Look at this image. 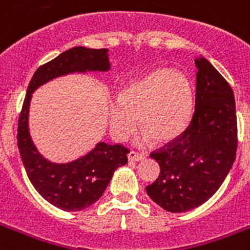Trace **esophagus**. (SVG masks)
<instances>
[{
  "mask_svg": "<svg viewBox=\"0 0 250 250\" xmlns=\"http://www.w3.org/2000/svg\"><path fill=\"white\" fill-rule=\"evenodd\" d=\"M128 160L135 161V162H139V161L144 160V154H140V153H136V152H129Z\"/></svg>",
  "mask_w": 250,
  "mask_h": 250,
  "instance_id": "1",
  "label": "esophagus"
}]
</instances>
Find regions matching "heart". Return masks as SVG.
Listing matches in <instances>:
<instances>
[{
    "label": "heart",
    "mask_w": 250,
    "mask_h": 250,
    "mask_svg": "<svg viewBox=\"0 0 250 250\" xmlns=\"http://www.w3.org/2000/svg\"><path fill=\"white\" fill-rule=\"evenodd\" d=\"M193 113V90L183 72L160 68L125 86L118 102L109 107L110 131L125 140L136 127L143 128L139 140L152 137L156 143L174 140L189 125Z\"/></svg>",
    "instance_id": "1"
}]
</instances>
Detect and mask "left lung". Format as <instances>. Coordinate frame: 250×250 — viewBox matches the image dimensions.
<instances>
[{
	"label": "left lung",
	"instance_id": "8db88e82",
	"mask_svg": "<svg viewBox=\"0 0 250 250\" xmlns=\"http://www.w3.org/2000/svg\"><path fill=\"white\" fill-rule=\"evenodd\" d=\"M196 106L188 128L150 154L161 167L146 193L170 213H184L213 196L236 158L232 88L204 57L196 60Z\"/></svg>",
	"mask_w": 250,
	"mask_h": 250
}]
</instances>
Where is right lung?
I'll return each mask as SVG.
<instances>
[{"label":"right lung","mask_w":250,"mask_h":250,"mask_svg":"<svg viewBox=\"0 0 250 250\" xmlns=\"http://www.w3.org/2000/svg\"><path fill=\"white\" fill-rule=\"evenodd\" d=\"M107 49L75 46L63 52L33 74L28 84L19 123L18 148L29 182L42 197L64 211H79L97 201L105 192L118 167L127 164L128 149L121 144L101 141L90 152L67 164L46 160L33 144L28 127L29 104L35 90L42 84L74 72L110 70Z\"/></svg>","instance_id":"add662e5"}]
</instances>
